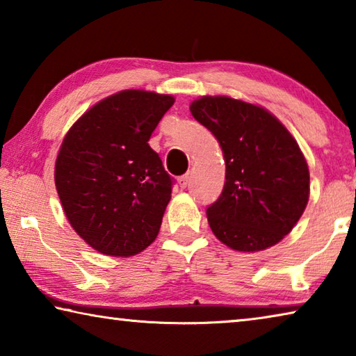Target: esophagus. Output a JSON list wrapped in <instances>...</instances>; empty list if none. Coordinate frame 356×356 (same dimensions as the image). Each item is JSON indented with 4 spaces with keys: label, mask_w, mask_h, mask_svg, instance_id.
Listing matches in <instances>:
<instances>
[{
    "label": "esophagus",
    "mask_w": 356,
    "mask_h": 356,
    "mask_svg": "<svg viewBox=\"0 0 356 356\" xmlns=\"http://www.w3.org/2000/svg\"><path fill=\"white\" fill-rule=\"evenodd\" d=\"M188 182H190V176H188V174H185V176L179 179V186H180V188H185V186L188 185Z\"/></svg>",
    "instance_id": "esophagus-1"
}]
</instances>
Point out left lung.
I'll use <instances>...</instances> for the list:
<instances>
[{
  "instance_id": "left-lung-1",
  "label": "left lung",
  "mask_w": 356,
  "mask_h": 356,
  "mask_svg": "<svg viewBox=\"0 0 356 356\" xmlns=\"http://www.w3.org/2000/svg\"><path fill=\"white\" fill-rule=\"evenodd\" d=\"M190 111L226 163L225 188L207 209L215 237L243 252L281 242L309 200V168L291 131L265 108L227 95H202Z\"/></svg>"
}]
</instances>
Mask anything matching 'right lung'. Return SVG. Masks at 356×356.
Here are the masks:
<instances>
[{
  "label": "right lung",
  "mask_w": 356,
  "mask_h": 356,
  "mask_svg": "<svg viewBox=\"0 0 356 356\" xmlns=\"http://www.w3.org/2000/svg\"><path fill=\"white\" fill-rule=\"evenodd\" d=\"M174 97L125 89L100 100L65 134L55 184L74 231L106 256H135L159 236L172 179L149 146Z\"/></svg>",
  "instance_id": "1"
}]
</instances>
